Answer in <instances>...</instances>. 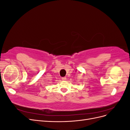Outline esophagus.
Listing matches in <instances>:
<instances>
[{
	"instance_id": "esophagus-1",
	"label": "esophagus",
	"mask_w": 130,
	"mask_h": 130,
	"mask_svg": "<svg viewBox=\"0 0 130 130\" xmlns=\"http://www.w3.org/2000/svg\"><path fill=\"white\" fill-rule=\"evenodd\" d=\"M67 80V78L66 77H62V80L63 81H66Z\"/></svg>"
}]
</instances>
